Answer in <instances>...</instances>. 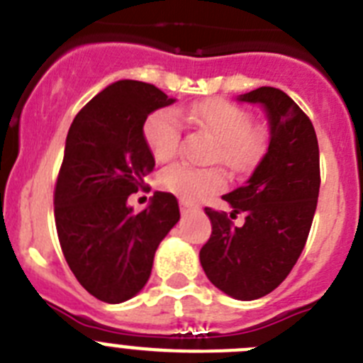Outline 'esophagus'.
I'll list each match as a JSON object with an SVG mask.
<instances>
[{"label": "esophagus", "mask_w": 363, "mask_h": 363, "mask_svg": "<svg viewBox=\"0 0 363 363\" xmlns=\"http://www.w3.org/2000/svg\"><path fill=\"white\" fill-rule=\"evenodd\" d=\"M179 211H182V214L187 216V214H192V212H198L199 208L196 207V205H191V203H185V201H182V205H179Z\"/></svg>", "instance_id": "esophagus-1"}]
</instances>
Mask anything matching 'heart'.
I'll list each match as a JSON object with an SVG mask.
<instances>
[{
	"instance_id": "b5f03b06",
	"label": "heart",
	"mask_w": 363,
	"mask_h": 363,
	"mask_svg": "<svg viewBox=\"0 0 363 363\" xmlns=\"http://www.w3.org/2000/svg\"><path fill=\"white\" fill-rule=\"evenodd\" d=\"M189 118L218 140L214 158L232 171L250 167L261 155L264 136L261 129L252 128L250 116L245 109L221 99H208L192 106ZM144 138L156 162H169L178 152L182 140L178 113L169 108L152 113L144 124ZM158 184L184 201H198L221 189L223 178L214 169L174 164L160 172Z\"/></svg>"
}]
</instances>
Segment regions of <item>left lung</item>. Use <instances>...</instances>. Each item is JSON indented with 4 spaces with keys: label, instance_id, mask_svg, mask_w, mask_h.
Masks as SVG:
<instances>
[{
    "label": "left lung",
    "instance_id": "left-lung-1",
    "mask_svg": "<svg viewBox=\"0 0 363 363\" xmlns=\"http://www.w3.org/2000/svg\"><path fill=\"white\" fill-rule=\"evenodd\" d=\"M238 101L264 109L268 147L245 185L223 196L230 218L245 214L242 227L205 208L212 234L199 262L223 294L255 301L274 291L302 254L317 208L320 165L313 124L284 91L262 86Z\"/></svg>",
    "mask_w": 363,
    "mask_h": 363
}]
</instances>
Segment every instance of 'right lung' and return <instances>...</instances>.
Returning a JSON list of instances; mask_svg holds the SVG:
<instances>
[{
	"mask_svg": "<svg viewBox=\"0 0 363 363\" xmlns=\"http://www.w3.org/2000/svg\"><path fill=\"white\" fill-rule=\"evenodd\" d=\"M174 102L147 82L116 81L79 111L66 136L53 198L59 242L84 290L108 304L144 288L156 248L179 221L169 192H155L142 212L128 203L155 169L145 121Z\"/></svg>",
	"mask_w": 363,
	"mask_h": 363,
	"instance_id": "right-lung-1",
	"label": "right lung"
}]
</instances>
